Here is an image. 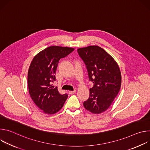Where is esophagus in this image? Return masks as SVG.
I'll list each match as a JSON object with an SVG mask.
<instances>
[{
    "instance_id": "34e87169",
    "label": "esophagus",
    "mask_w": 150,
    "mask_h": 150,
    "mask_svg": "<svg viewBox=\"0 0 150 150\" xmlns=\"http://www.w3.org/2000/svg\"><path fill=\"white\" fill-rule=\"evenodd\" d=\"M68 93H69V94H74V93H76V90H74V91H69Z\"/></svg>"
}]
</instances>
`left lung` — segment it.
<instances>
[{
	"instance_id": "8db88e82",
	"label": "left lung",
	"mask_w": 150,
	"mask_h": 150,
	"mask_svg": "<svg viewBox=\"0 0 150 150\" xmlns=\"http://www.w3.org/2000/svg\"><path fill=\"white\" fill-rule=\"evenodd\" d=\"M77 52L86 66L89 80L93 83L83 106L93 113H101L109 108L120 90L119 67L114 59L99 46L80 48Z\"/></svg>"
}]
</instances>
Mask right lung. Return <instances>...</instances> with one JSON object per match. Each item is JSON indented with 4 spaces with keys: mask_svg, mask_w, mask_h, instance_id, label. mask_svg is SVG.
<instances>
[{
    "mask_svg": "<svg viewBox=\"0 0 150 150\" xmlns=\"http://www.w3.org/2000/svg\"><path fill=\"white\" fill-rule=\"evenodd\" d=\"M74 50L68 47L50 46L38 53L30 64L28 72L29 93L36 105L46 114L59 111L68 97L67 94H60L52 83L56 81L59 60Z\"/></svg>",
    "mask_w": 150,
    "mask_h": 150,
    "instance_id": "right-lung-1",
    "label": "right lung"
}]
</instances>
